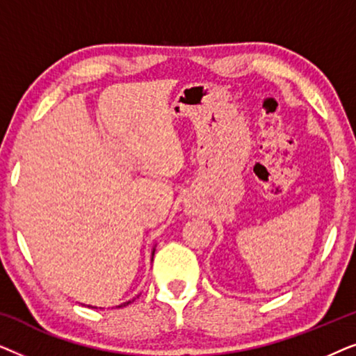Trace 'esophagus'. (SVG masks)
<instances>
[{
  "mask_svg": "<svg viewBox=\"0 0 356 356\" xmlns=\"http://www.w3.org/2000/svg\"><path fill=\"white\" fill-rule=\"evenodd\" d=\"M186 212L193 213V216H194V213L197 212V209H196V206H194V204H189V206H186Z\"/></svg>",
  "mask_w": 356,
  "mask_h": 356,
  "instance_id": "obj_1",
  "label": "esophagus"
}]
</instances>
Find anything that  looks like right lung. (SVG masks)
<instances>
[{"label": "right lung", "mask_w": 356, "mask_h": 356, "mask_svg": "<svg viewBox=\"0 0 356 356\" xmlns=\"http://www.w3.org/2000/svg\"><path fill=\"white\" fill-rule=\"evenodd\" d=\"M154 251H155V250H154ZM154 251H152V254H154ZM131 301H134V298H133V300H129V301H126V303H123V305H120L118 308H121V306H128V305L131 303ZM90 308H92V306H90Z\"/></svg>", "instance_id": "add662e5"}]
</instances>
